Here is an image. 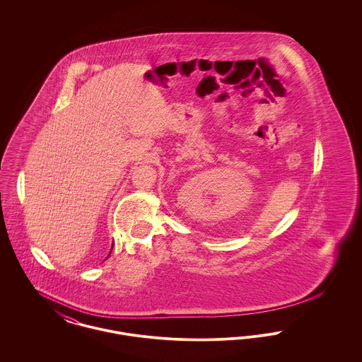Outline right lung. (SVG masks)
<instances>
[{"label": "right lung", "instance_id": "right-lung-1", "mask_svg": "<svg viewBox=\"0 0 362 362\" xmlns=\"http://www.w3.org/2000/svg\"><path fill=\"white\" fill-rule=\"evenodd\" d=\"M111 251H112V248H111ZM110 254H111V252H110ZM108 257H110V255H108Z\"/></svg>", "mask_w": 362, "mask_h": 362}]
</instances>
